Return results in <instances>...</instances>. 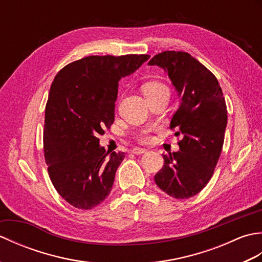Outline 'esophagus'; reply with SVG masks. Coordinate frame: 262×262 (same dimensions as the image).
<instances>
[{"mask_svg":"<svg viewBox=\"0 0 262 262\" xmlns=\"http://www.w3.org/2000/svg\"><path fill=\"white\" fill-rule=\"evenodd\" d=\"M145 152H146V149L141 148V147H135V148H133V149H132V153H133V154H136V155L144 154Z\"/></svg>","mask_w":262,"mask_h":262,"instance_id":"34e87169","label":"esophagus"}]
</instances>
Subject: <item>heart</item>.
Wrapping results in <instances>:
<instances>
[{
  "instance_id": "1",
  "label": "heart",
  "mask_w": 262,
  "mask_h": 262,
  "mask_svg": "<svg viewBox=\"0 0 262 262\" xmlns=\"http://www.w3.org/2000/svg\"><path fill=\"white\" fill-rule=\"evenodd\" d=\"M165 90H168V88H166L164 84H162V83L157 82V81L147 82L146 84L143 85L144 96H146V94H151V93H157L160 91H165ZM138 141L141 143H149L152 141V136L149 134L148 130H144L140 135H138Z\"/></svg>"
}]
</instances>
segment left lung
I'll use <instances>...</instances> for the list:
<instances>
[{
  "instance_id": "8db88e82",
  "label": "left lung",
  "mask_w": 262,
  "mask_h": 262,
  "mask_svg": "<svg viewBox=\"0 0 262 262\" xmlns=\"http://www.w3.org/2000/svg\"><path fill=\"white\" fill-rule=\"evenodd\" d=\"M168 73L180 99L171 128L182 136L180 151L163 155L157 186L177 199L190 198L207 185L220 159L227 124L223 92L215 75L185 52L168 51L149 60Z\"/></svg>"
}]
</instances>
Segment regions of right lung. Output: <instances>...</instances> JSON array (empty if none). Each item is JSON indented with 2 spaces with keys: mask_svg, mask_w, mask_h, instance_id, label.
I'll use <instances>...</instances> for the list:
<instances>
[{
  "mask_svg": "<svg viewBox=\"0 0 262 262\" xmlns=\"http://www.w3.org/2000/svg\"><path fill=\"white\" fill-rule=\"evenodd\" d=\"M148 58L89 56L55 76L45 110L43 152L55 189L76 208L96 207L111 191L125 153L105 151L98 136L115 120L119 81Z\"/></svg>",
  "mask_w": 262,
  "mask_h": 262,
  "instance_id": "1",
  "label": "right lung"
}]
</instances>
